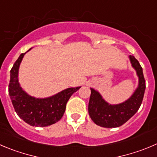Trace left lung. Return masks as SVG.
<instances>
[{
    "mask_svg": "<svg viewBox=\"0 0 157 157\" xmlns=\"http://www.w3.org/2000/svg\"><path fill=\"white\" fill-rule=\"evenodd\" d=\"M129 60L136 71L139 85L133 94L126 101L116 105H111L105 102L99 92L91 88L89 114L92 120L98 126L105 128L119 127L134 116L141 105L146 89L143 68L134 56L129 55Z\"/></svg>",
    "mask_w": 157,
    "mask_h": 157,
    "instance_id": "left-lung-1",
    "label": "left lung"
}]
</instances>
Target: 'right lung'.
<instances>
[{
    "mask_svg": "<svg viewBox=\"0 0 157 157\" xmlns=\"http://www.w3.org/2000/svg\"><path fill=\"white\" fill-rule=\"evenodd\" d=\"M26 52L21 54L10 70L8 92L11 102L17 116L30 126H51L62 119L67 102L81 87L68 88L48 98L31 96L22 89L18 82L19 66Z\"/></svg>",
    "mask_w": 157,
    "mask_h": 157,
    "instance_id": "right-lung-1",
    "label": "right lung"
}]
</instances>
